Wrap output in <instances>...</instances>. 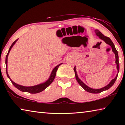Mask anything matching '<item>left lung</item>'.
<instances>
[{
    "mask_svg": "<svg viewBox=\"0 0 125 125\" xmlns=\"http://www.w3.org/2000/svg\"><path fill=\"white\" fill-rule=\"evenodd\" d=\"M95 32L96 33V35L98 36H99L100 39L103 40V41H104L106 42V43L107 44H108V45H109L111 47L113 52L115 54V57H116V62H115L116 63V64H117V69L118 73V72H119V62H118V52H117V51L116 50V48L115 47V45H114V44L113 43V41H111V39H110L109 37H106V36H105L104 35L103 33L100 32V31H99L98 30H95ZM74 72H75V75L76 80H77L78 83L79 84V85H81L82 87L83 88L85 91H86V92H88L89 93H94V94L100 93L101 92H104V91H105V90H108L110 88L111 86L114 85V84L115 83V82L116 81V79H117V75H118V73H117V75H116V77L111 80L110 83L108 84V85L105 86V87H104L103 88H101V89H94L90 88L89 87V86H88L87 85H86L85 84H84L83 82L79 79V78H78V75H77V72H76L75 67H74Z\"/></svg>",
    "mask_w": 125,
    "mask_h": 125,
    "instance_id": "left-lung-1",
    "label": "left lung"
}]
</instances>
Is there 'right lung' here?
I'll list each match as a JSON object with an SVG mask.
<instances>
[{
  "label": "right lung",
  "mask_w": 125,
  "mask_h": 125,
  "mask_svg": "<svg viewBox=\"0 0 125 125\" xmlns=\"http://www.w3.org/2000/svg\"><path fill=\"white\" fill-rule=\"evenodd\" d=\"M17 40H18V39L16 40L13 43H12V45H11V46H10V47L9 48V51H8V54H7V56H6V59H5L6 72H7V74L8 77L9 78L10 81L11 82L12 84H13L14 86H15V87L18 89L20 90V91H21V92H27V93H31V94H36V93H39L41 92L43 90H45L46 88L48 87V86L52 83V82L53 81V80H54V78H55V77H56V72H57V71L59 66H60L61 64H62V63H61V64H58V65H57V66L55 67L53 69V71L51 73V75H50V78L47 80V81L45 82V83H43L42 84H39V85H37L33 86H22V85H19V84H16L15 83H14V82L12 81L11 79H10L9 75H8V73L7 72V63H8V54H9L10 50H11V48L12 47V46H14V44L15 43V42H16Z\"/></svg>",
  "instance_id": "1"
}]
</instances>
